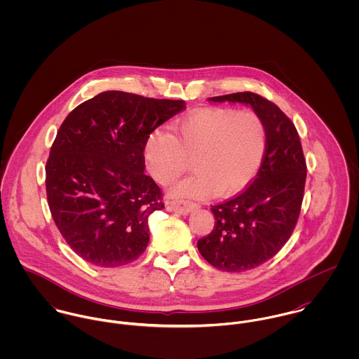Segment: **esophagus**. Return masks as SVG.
I'll return each mask as SVG.
<instances>
[{"label": "esophagus", "mask_w": 359, "mask_h": 359, "mask_svg": "<svg viewBox=\"0 0 359 359\" xmlns=\"http://www.w3.org/2000/svg\"><path fill=\"white\" fill-rule=\"evenodd\" d=\"M167 207H168V210H171L174 212L188 214L195 208V205L191 202H185V201H174V202H170Z\"/></svg>", "instance_id": "1"}]
</instances>
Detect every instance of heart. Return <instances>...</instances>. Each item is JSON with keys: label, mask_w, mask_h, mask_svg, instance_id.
I'll return each instance as SVG.
<instances>
[{"label": "heart", "mask_w": 359, "mask_h": 359, "mask_svg": "<svg viewBox=\"0 0 359 359\" xmlns=\"http://www.w3.org/2000/svg\"><path fill=\"white\" fill-rule=\"evenodd\" d=\"M157 128L145 145V161L154 181L177 180L191 160L195 174L171 189L178 198L233 194L252 181L266 148V128L255 111L205 109L171 127Z\"/></svg>", "instance_id": "obj_1"}]
</instances>
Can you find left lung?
I'll return each instance as SVG.
<instances>
[{
  "label": "left lung",
  "instance_id": "1",
  "mask_svg": "<svg viewBox=\"0 0 359 359\" xmlns=\"http://www.w3.org/2000/svg\"><path fill=\"white\" fill-rule=\"evenodd\" d=\"M250 104L266 128V148L253 182L239 195L211 205L212 231L198 241L207 262L243 272L275 256L292 236L304 198L307 164L299 133L275 104L255 93L210 98Z\"/></svg>",
  "mask_w": 359,
  "mask_h": 359
}]
</instances>
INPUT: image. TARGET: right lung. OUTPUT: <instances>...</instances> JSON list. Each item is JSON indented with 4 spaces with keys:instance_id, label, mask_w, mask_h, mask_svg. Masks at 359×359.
Listing matches in <instances>:
<instances>
[{
    "instance_id": "obj_1",
    "label": "right lung",
    "mask_w": 359,
    "mask_h": 359,
    "mask_svg": "<svg viewBox=\"0 0 359 359\" xmlns=\"http://www.w3.org/2000/svg\"><path fill=\"white\" fill-rule=\"evenodd\" d=\"M185 107L184 101L106 91L67 114L47 160L46 188L52 218L76 255L116 268L147 250L148 218L164 203L144 174L145 145Z\"/></svg>"
}]
</instances>
